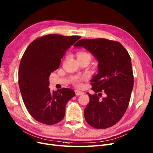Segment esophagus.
Here are the masks:
<instances>
[{"instance_id": "1", "label": "esophagus", "mask_w": 153, "mask_h": 153, "mask_svg": "<svg viewBox=\"0 0 153 153\" xmlns=\"http://www.w3.org/2000/svg\"><path fill=\"white\" fill-rule=\"evenodd\" d=\"M75 93L76 96H79V95H82L84 94V92L81 91H79V90H76L75 91Z\"/></svg>"}]
</instances>
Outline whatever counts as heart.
Listing matches in <instances>:
<instances>
[{"label":"heart","mask_w":153,"mask_h":153,"mask_svg":"<svg viewBox=\"0 0 153 153\" xmlns=\"http://www.w3.org/2000/svg\"><path fill=\"white\" fill-rule=\"evenodd\" d=\"M90 56V55L88 53H86V52H79L78 54H77V56ZM90 57H91V56H90ZM86 79V77H84L81 78V79H76V84H77L78 86H81L82 85L81 82L82 81H83V80H85Z\"/></svg>","instance_id":"1"}]
</instances>
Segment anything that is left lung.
I'll return each mask as SVG.
<instances>
[{
  "label": "left lung",
  "instance_id": "1",
  "mask_svg": "<svg viewBox=\"0 0 153 153\" xmlns=\"http://www.w3.org/2000/svg\"><path fill=\"white\" fill-rule=\"evenodd\" d=\"M74 47H84L98 62V73L91 80L96 93H87L86 121L98 129L115 125L127 109L134 86L131 56L120 43L105 38L82 39ZM101 92L105 97L101 99Z\"/></svg>",
  "mask_w": 153,
  "mask_h": 153
}]
</instances>
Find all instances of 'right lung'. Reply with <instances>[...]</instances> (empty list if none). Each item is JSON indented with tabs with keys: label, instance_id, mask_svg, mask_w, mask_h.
<instances>
[{
	"label": "right lung",
	"instance_id": "obj_1",
	"mask_svg": "<svg viewBox=\"0 0 153 153\" xmlns=\"http://www.w3.org/2000/svg\"><path fill=\"white\" fill-rule=\"evenodd\" d=\"M79 36L50 34L33 41L22 56L19 67V86L22 100L30 114L36 121L53 125L63 119L65 105L76 96L71 89L51 92L50 74L59 68L66 51Z\"/></svg>",
	"mask_w": 153,
	"mask_h": 153
}]
</instances>
